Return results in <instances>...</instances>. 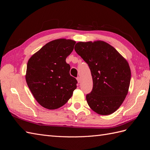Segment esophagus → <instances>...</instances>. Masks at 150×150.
Instances as JSON below:
<instances>
[{
	"mask_svg": "<svg viewBox=\"0 0 150 150\" xmlns=\"http://www.w3.org/2000/svg\"><path fill=\"white\" fill-rule=\"evenodd\" d=\"M76 79H77V81H78V83H79L81 82V78H80V77H78V78H77Z\"/></svg>",
	"mask_w": 150,
	"mask_h": 150,
	"instance_id": "34e87169",
	"label": "esophagus"
}]
</instances>
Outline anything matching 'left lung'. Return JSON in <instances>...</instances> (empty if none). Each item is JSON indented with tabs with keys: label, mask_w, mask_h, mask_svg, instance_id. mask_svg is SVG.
<instances>
[{
	"label": "left lung",
	"mask_w": 150,
	"mask_h": 150,
	"mask_svg": "<svg viewBox=\"0 0 150 150\" xmlns=\"http://www.w3.org/2000/svg\"><path fill=\"white\" fill-rule=\"evenodd\" d=\"M74 49L91 72L93 90L86 95L89 106L99 115L112 114L120 107L128 93L131 70L128 61L103 40L79 42Z\"/></svg>",
	"instance_id": "obj_1"
}]
</instances>
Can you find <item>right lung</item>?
I'll list each match as a JSON object with an SVG mask.
<instances>
[{"label": "right lung", "mask_w": 150, "mask_h": 150, "mask_svg": "<svg viewBox=\"0 0 150 150\" xmlns=\"http://www.w3.org/2000/svg\"><path fill=\"white\" fill-rule=\"evenodd\" d=\"M75 44L71 39L52 40L28 61L26 83L35 100L48 110L64 105L77 88L78 81L70 75L71 67L66 62Z\"/></svg>", "instance_id": "right-lung-1"}]
</instances>
